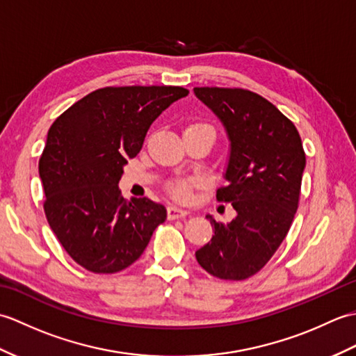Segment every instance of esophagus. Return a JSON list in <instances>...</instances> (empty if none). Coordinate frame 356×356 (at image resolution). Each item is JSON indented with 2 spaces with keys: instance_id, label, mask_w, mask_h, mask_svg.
Returning a JSON list of instances; mask_svg holds the SVG:
<instances>
[{
  "instance_id": "esophagus-1",
  "label": "esophagus",
  "mask_w": 356,
  "mask_h": 356,
  "mask_svg": "<svg viewBox=\"0 0 356 356\" xmlns=\"http://www.w3.org/2000/svg\"><path fill=\"white\" fill-rule=\"evenodd\" d=\"M188 214L186 209H182V208H177V207H168V218L170 220H176V218H180V217H185Z\"/></svg>"
}]
</instances>
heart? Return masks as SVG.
Listing matches in <instances>:
<instances>
[{"mask_svg":"<svg viewBox=\"0 0 356 356\" xmlns=\"http://www.w3.org/2000/svg\"><path fill=\"white\" fill-rule=\"evenodd\" d=\"M185 130H209V131L214 133L213 127L208 125V124H203V122H195V124L188 125ZM197 185H199L197 179H177V180H174V182L170 184L168 190H170L172 197L176 200L190 202L191 200V190Z\"/></svg>","mask_w":356,"mask_h":356,"instance_id":"heart-1","label":"heart"}]
</instances>
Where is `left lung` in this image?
<instances>
[{
	"label": "left lung",
	"instance_id": "obj_1",
	"mask_svg": "<svg viewBox=\"0 0 356 356\" xmlns=\"http://www.w3.org/2000/svg\"><path fill=\"white\" fill-rule=\"evenodd\" d=\"M194 93L231 140L226 185L217 190V200L236 209L229 223L207 216L214 236L195 259L213 277L240 282L261 270L289 232L306 154L292 120L263 96L222 87H195Z\"/></svg>",
	"mask_w": 356,
	"mask_h": 356
}]
</instances>
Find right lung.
Here are the masks:
<instances>
[{"instance_id":"add662e5","label":"right lung","mask_w":356,"mask_h":356,"mask_svg":"<svg viewBox=\"0 0 356 356\" xmlns=\"http://www.w3.org/2000/svg\"><path fill=\"white\" fill-rule=\"evenodd\" d=\"M188 90L130 86L95 90L51 124L40 157L44 213L79 266L115 274L145 251L166 209L148 197L125 200L124 165L138 156L149 125Z\"/></svg>"}]
</instances>
